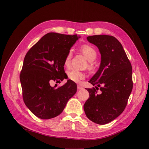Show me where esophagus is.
<instances>
[{
	"mask_svg": "<svg viewBox=\"0 0 149 149\" xmlns=\"http://www.w3.org/2000/svg\"><path fill=\"white\" fill-rule=\"evenodd\" d=\"M77 88H78V90L83 89V86H81L79 85V84H78V86H77Z\"/></svg>",
	"mask_w": 149,
	"mask_h": 149,
	"instance_id": "esophagus-1",
	"label": "esophagus"
}]
</instances>
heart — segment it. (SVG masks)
Returning <instances> with one entry per match:
<instances>
[{"instance_id": "1", "label": "heart", "mask_w": 149, "mask_h": 149, "mask_svg": "<svg viewBox=\"0 0 149 149\" xmlns=\"http://www.w3.org/2000/svg\"><path fill=\"white\" fill-rule=\"evenodd\" d=\"M80 51L89 61L88 68L91 70H94V66L92 61L95 60L97 56V52L96 49L91 45L85 44L80 47ZM71 56L72 53L71 52H69L68 53L65 59L64 63L65 66L68 67L70 66ZM68 78L71 81H73L78 83L81 80L84 79L86 78V74L82 71L76 70H72L68 73Z\"/></svg>"}]
</instances>
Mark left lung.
I'll use <instances>...</instances> for the list:
<instances>
[{"label": "left lung", "mask_w": 149, "mask_h": 149, "mask_svg": "<svg viewBox=\"0 0 149 149\" xmlns=\"http://www.w3.org/2000/svg\"><path fill=\"white\" fill-rule=\"evenodd\" d=\"M87 39L100 49L101 62L89 81L97 86L86 88L89 97L84 110L89 120L103 125L118 118L127 106L133 88L132 68L121 43L113 36L93 35Z\"/></svg>", "instance_id": "left-lung-1"}]
</instances>
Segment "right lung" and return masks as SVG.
Segmentation results:
<instances>
[{"label":"right lung","instance_id":"right-lung-1","mask_svg":"<svg viewBox=\"0 0 149 149\" xmlns=\"http://www.w3.org/2000/svg\"><path fill=\"white\" fill-rule=\"evenodd\" d=\"M78 39L77 35L48 33L31 47L25 56L20 74L23 100L38 118L49 119L60 115L77 91L73 81L60 87L51 83L65 78V59Z\"/></svg>","mask_w":149,"mask_h":149}]
</instances>
